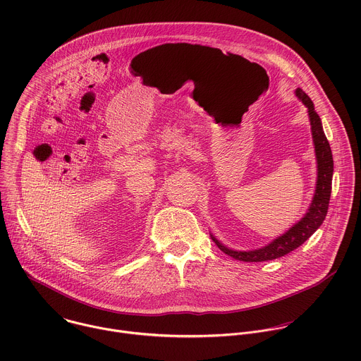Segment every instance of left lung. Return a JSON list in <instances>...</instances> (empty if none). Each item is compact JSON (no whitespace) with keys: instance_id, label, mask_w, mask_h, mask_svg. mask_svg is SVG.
Returning <instances> with one entry per match:
<instances>
[{"instance_id":"1","label":"left lung","mask_w":361,"mask_h":361,"mask_svg":"<svg viewBox=\"0 0 361 361\" xmlns=\"http://www.w3.org/2000/svg\"><path fill=\"white\" fill-rule=\"evenodd\" d=\"M295 92H297V97L308 106L312 137L315 143V152H317V160H318V184H317L314 201L310 207L308 214L297 225H294L287 233H284L283 236H280L279 239H276L274 242H271L269 246L263 249L252 250V252H233L225 247L222 243H219L215 238H212L216 246L225 255L233 257L235 260L259 263V262H267V260L283 257L291 253L293 250H295L297 247H300L307 239H310L326 218L331 192H332V176H334L332 150L325 136L321 118L314 108L312 99L301 88H297Z\"/></svg>"}]
</instances>
